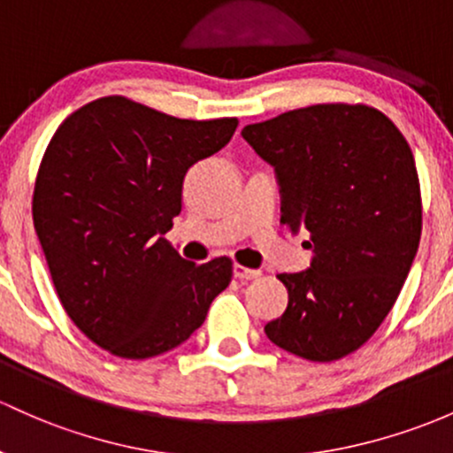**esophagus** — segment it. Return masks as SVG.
I'll return each mask as SVG.
<instances>
[{
	"instance_id": "esophagus-1",
	"label": "esophagus",
	"mask_w": 453,
	"mask_h": 453,
	"mask_svg": "<svg viewBox=\"0 0 453 453\" xmlns=\"http://www.w3.org/2000/svg\"><path fill=\"white\" fill-rule=\"evenodd\" d=\"M233 276L240 280H255L259 279L261 272L259 270H250V267H244V265H233Z\"/></svg>"
}]
</instances>
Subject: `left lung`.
I'll list each match as a JSON object with an SVG mask.
<instances>
[{
	"instance_id": "1",
	"label": "left lung",
	"mask_w": 453,
	"mask_h": 453,
	"mask_svg": "<svg viewBox=\"0 0 453 453\" xmlns=\"http://www.w3.org/2000/svg\"><path fill=\"white\" fill-rule=\"evenodd\" d=\"M242 135L274 168L280 222L313 250L306 270L276 276L289 303L267 339L306 361L348 357L393 309L419 248L412 150L382 111L348 104L285 111Z\"/></svg>"
}]
</instances>
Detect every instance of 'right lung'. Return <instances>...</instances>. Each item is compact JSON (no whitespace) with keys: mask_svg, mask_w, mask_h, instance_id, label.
I'll return each mask as SVG.
<instances>
[{"mask_svg":"<svg viewBox=\"0 0 453 453\" xmlns=\"http://www.w3.org/2000/svg\"><path fill=\"white\" fill-rule=\"evenodd\" d=\"M237 119L186 120L104 96L53 134L32 216L58 298L77 328L120 358L181 345L233 276L228 257L196 265L166 242L186 173L226 147Z\"/></svg>","mask_w":453,"mask_h":453,"instance_id":"1","label":"right lung"}]
</instances>
